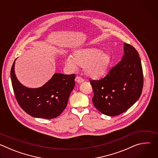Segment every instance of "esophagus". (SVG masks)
Returning a JSON list of instances; mask_svg holds the SVG:
<instances>
[{
    "instance_id": "obj_1",
    "label": "esophagus",
    "mask_w": 158,
    "mask_h": 158,
    "mask_svg": "<svg viewBox=\"0 0 158 158\" xmlns=\"http://www.w3.org/2000/svg\"><path fill=\"white\" fill-rule=\"evenodd\" d=\"M75 80H76V81L77 82H78V83H81V82H82L84 81V79H83L82 77H79V76H77L76 77Z\"/></svg>"
}]
</instances>
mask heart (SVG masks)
<instances>
[{
	"label": "heart",
	"instance_id": "heart-1",
	"mask_svg": "<svg viewBox=\"0 0 158 158\" xmlns=\"http://www.w3.org/2000/svg\"><path fill=\"white\" fill-rule=\"evenodd\" d=\"M110 62L109 54L96 48H87L75 51L73 57L66 59V64L74 69L77 65L84 67L85 73L90 77L102 75L107 69Z\"/></svg>",
	"mask_w": 158,
	"mask_h": 158
}]
</instances>
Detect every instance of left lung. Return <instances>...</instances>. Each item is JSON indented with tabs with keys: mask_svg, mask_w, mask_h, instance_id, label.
I'll return each mask as SVG.
<instances>
[{
	"mask_svg": "<svg viewBox=\"0 0 158 158\" xmlns=\"http://www.w3.org/2000/svg\"><path fill=\"white\" fill-rule=\"evenodd\" d=\"M124 54L105 77L91 80L93 102L101 113L119 115L129 109L141 95L143 73L139 54L131 45L124 44Z\"/></svg>",
	"mask_w": 158,
	"mask_h": 158,
	"instance_id": "obj_1",
	"label": "left lung"
}]
</instances>
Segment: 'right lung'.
I'll use <instances>...</instances> for the list:
<instances>
[{"label": "right lung", "instance_id": "1", "mask_svg": "<svg viewBox=\"0 0 158 158\" xmlns=\"http://www.w3.org/2000/svg\"><path fill=\"white\" fill-rule=\"evenodd\" d=\"M14 62L10 70L12 85L15 99L27 114L34 118L53 119L59 116L67 106L73 90L75 74H55L43 86L30 89L22 85L14 73Z\"/></svg>", "mask_w": 158, "mask_h": 158}]
</instances>
